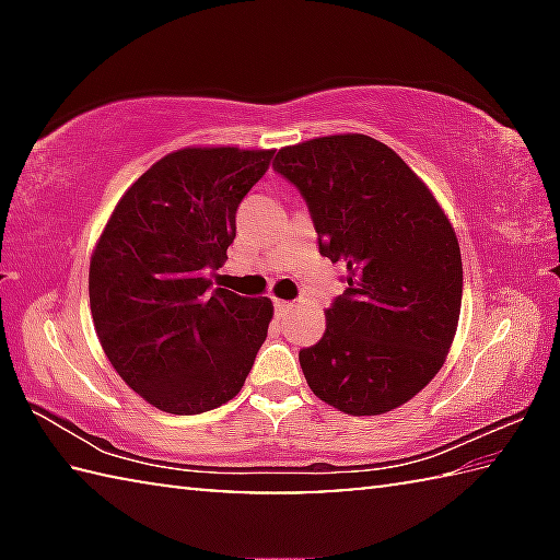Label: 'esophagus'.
<instances>
[{
	"label": "esophagus",
	"mask_w": 560,
	"mask_h": 560,
	"mask_svg": "<svg viewBox=\"0 0 560 560\" xmlns=\"http://www.w3.org/2000/svg\"><path fill=\"white\" fill-rule=\"evenodd\" d=\"M273 308H277V316L281 318V316H287L289 311L293 308V303H291V301H281V299H277V301H273Z\"/></svg>",
	"instance_id": "esophagus-1"
}]
</instances>
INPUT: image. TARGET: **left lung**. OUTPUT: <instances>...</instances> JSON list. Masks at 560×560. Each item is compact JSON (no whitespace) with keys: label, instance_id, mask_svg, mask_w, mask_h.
Masks as SVG:
<instances>
[{"label":"left lung","instance_id":"8db88e82","mask_svg":"<svg viewBox=\"0 0 560 560\" xmlns=\"http://www.w3.org/2000/svg\"><path fill=\"white\" fill-rule=\"evenodd\" d=\"M281 173L306 197L318 249L346 264L326 334L299 353L318 400L383 415L422 390L447 360L462 308V254L432 189L381 140L338 132L281 148Z\"/></svg>","mask_w":560,"mask_h":560}]
</instances>
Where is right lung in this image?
Returning <instances> with one entry per match:
<instances>
[{"label": "right lung", "mask_w": 560, "mask_h": 560, "mask_svg": "<svg viewBox=\"0 0 560 560\" xmlns=\"http://www.w3.org/2000/svg\"><path fill=\"white\" fill-rule=\"evenodd\" d=\"M273 150L195 145L132 183L91 254L89 299L101 348L145 402L214 410L242 390L273 316L267 296L210 289L236 236L234 214Z\"/></svg>", "instance_id": "1"}]
</instances>
